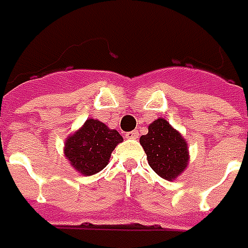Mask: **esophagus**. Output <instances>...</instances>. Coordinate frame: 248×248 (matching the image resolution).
Here are the masks:
<instances>
[{
	"instance_id": "34e87169",
	"label": "esophagus",
	"mask_w": 248,
	"mask_h": 248,
	"mask_svg": "<svg viewBox=\"0 0 248 248\" xmlns=\"http://www.w3.org/2000/svg\"><path fill=\"white\" fill-rule=\"evenodd\" d=\"M125 138L127 139H138L139 132L138 131H131V132H127L125 133Z\"/></svg>"
}]
</instances>
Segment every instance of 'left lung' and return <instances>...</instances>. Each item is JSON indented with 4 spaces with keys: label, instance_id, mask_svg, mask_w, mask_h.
Returning <instances> with one entry per match:
<instances>
[{
    "label": "left lung",
    "instance_id": "8db88e82",
    "mask_svg": "<svg viewBox=\"0 0 248 248\" xmlns=\"http://www.w3.org/2000/svg\"><path fill=\"white\" fill-rule=\"evenodd\" d=\"M151 168L166 180H175L188 166V145L183 136L166 120L157 119L140 138Z\"/></svg>",
    "mask_w": 248,
    "mask_h": 248
}]
</instances>
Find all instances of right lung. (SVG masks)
Masks as SVG:
<instances>
[{
	"label": "right lung",
	"instance_id": "obj_1",
	"mask_svg": "<svg viewBox=\"0 0 248 248\" xmlns=\"http://www.w3.org/2000/svg\"><path fill=\"white\" fill-rule=\"evenodd\" d=\"M121 141L123 136L116 129L99 120L88 119L78 131L65 140L64 154L76 171L91 176L107 167L112 151Z\"/></svg>",
	"mask_w": 248,
	"mask_h": 248
}]
</instances>
